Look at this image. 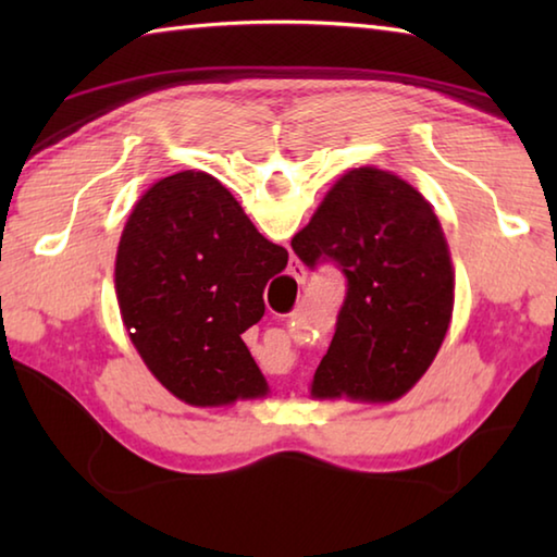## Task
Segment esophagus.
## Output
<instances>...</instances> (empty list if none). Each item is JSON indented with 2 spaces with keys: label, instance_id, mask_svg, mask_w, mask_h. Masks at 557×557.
I'll return each instance as SVG.
<instances>
[{
  "label": "esophagus",
  "instance_id": "obj_1",
  "mask_svg": "<svg viewBox=\"0 0 557 557\" xmlns=\"http://www.w3.org/2000/svg\"><path fill=\"white\" fill-rule=\"evenodd\" d=\"M292 270V277H295L297 282H305V268L299 265V262H295V265H289Z\"/></svg>",
  "mask_w": 557,
  "mask_h": 557
}]
</instances>
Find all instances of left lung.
<instances>
[{"label":"left lung","instance_id":"obj_1","mask_svg":"<svg viewBox=\"0 0 557 557\" xmlns=\"http://www.w3.org/2000/svg\"><path fill=\"white\" fill-rule=\"evenodd\" d=\"M292 250L342 272L346 295L314 373L317 398L395 400L430 369L455 305L449 250L432 206L391 172L338 178Z\"/></svg>","mask_w":557,"mask_h":557}]
</instances>
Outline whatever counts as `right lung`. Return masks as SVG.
<instances>
[{
    "mask_svg": "<svg viewBox=\"0 0 557 557\" xmlns=\"http://www.w3.org/2000/svg\"><path fill=\"white\" fill-rule=\"evenodd\" d=\"M287 258L211 174L149 188L122 231L115 287L132 344L164 388L191 405L265 395L240 334L265 314L262 292Z\"/></svg>",
    "mask_w": 557,
    "mask_h": 557,
    "instance_id": "1",
    "label": "right lung"
}]
</instances>
